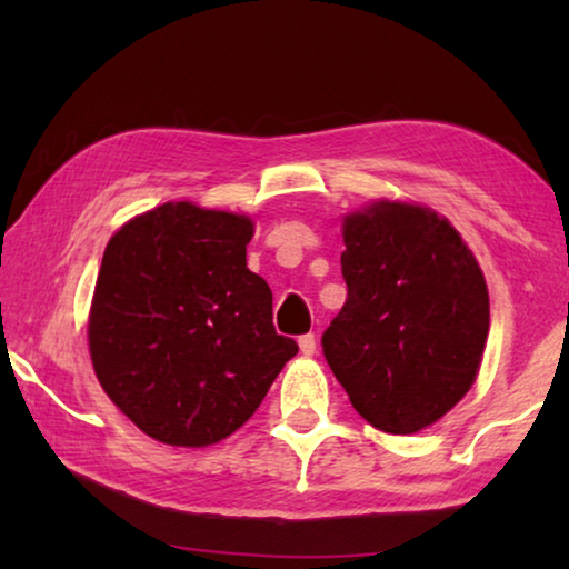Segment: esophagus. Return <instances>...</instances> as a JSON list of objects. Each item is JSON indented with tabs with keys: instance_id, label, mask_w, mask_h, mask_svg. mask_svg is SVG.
<instances>
[{
	"instance_id": "1",
	"label": "esophagus",
	"mask_w": 569,
	"mask_h": 569,
	"mask_svg": "<svg viewBox=\"0 0 569 569\" xmlns=\"http://www.w3.org/2000/svg\"><path fill=\"white\" fill-rule=\"evenodd\" d=\"M298 346H301L303 356H313L316 353V336L313 333L301 336V339H298Z\"/></svg>"
}]
</instances>
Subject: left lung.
<instances>
[{"label": "left lung", "instance_id": "8db88e82", "mask_svg": "<svg viewBox=\"0 0 569 569\" xmlns=\"http://www.w3.org/2000/svg\"><path fill=\"white\" fill-rule=\"evenodd\" d=\"M346 303L321 336L353 409L387 435H411L477 379L489 293L477 258L435 210L379 200L343 218Z\"/></svg>", "mask_w": 569, "mask_h": 569}]
</instances>
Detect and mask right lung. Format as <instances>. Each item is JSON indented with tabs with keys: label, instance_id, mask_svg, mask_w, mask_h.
Listing matches in <instances>:
<instances>
[{
	"label": "right lung",
	"instance_id": "add662e5",
	"mask_svg": "<svg viewBox=\"0 0 569 569\" xmlns=\"http://www.w3.org/2000/svg\"><path fill=\"white\" fill-rule=\"evenodd\" d=\"M248 216L166 203L104 248L90 308L102 389L148 437L208 447L253 417L298 346L273 329V293L248 271Z\"/></svg>",
	"mask_w": 569,
	"mask_h": 569
}]
</instances>
